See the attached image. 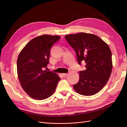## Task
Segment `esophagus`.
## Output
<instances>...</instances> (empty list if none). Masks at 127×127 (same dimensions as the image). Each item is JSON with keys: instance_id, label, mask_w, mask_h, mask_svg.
<instances>
[{"instance_id": "esophagus-1", "label": "esophagus", "mask_w": 127, "mask_h": 127, "mask_svg": "<svg viewBox=\"0 0 127 127\" xmlns=\"http://www.w3.org/2000/svg\"><path fill=\"white\" fill-rule=\"evenodd\" d=\"M68 75V73H64V74H62V75H63V77H66V76H67V75Z\"/></svg>"}]
</instances>
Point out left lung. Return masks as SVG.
I'll use <instances>...</instances> for the list:
<instances>
[{
    "instance_id": "8db88e82",
    "label": "left lung",
    "mask_w": 127,
    "mask_h": 127,
    "mask_svg": "<svg viewBox=\"0 0 127 127\" xmlns=\"http://www.w3.org/2000/svg\"><path fill=\"white\" fill-rule=\"evenodd\" d=\"M76 53L78 63L84 61L86 70L79 72V82L74 85L78 94L94 95L105 86L112 70V53L108 45L99 36L81 32L65 36Z\"/></svg>"
}]
</instances>
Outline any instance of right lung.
Returning a JSON list of instances; mask_svg holds the SVG:
<instances>
[{
	"mask_svg": "<svg viewBox=\"0 0 127 127\" xmlns=\"http://www.w3.org/2000/svg\"><path fill=\"white\" fill-rule=\"evenodd\" d=\"M61 38L44 34L31 39L20 52L17 61L19 81L32 98L43 100L55 92L60 78L56 73L43 70L49 63L52 45Z\"/></svg>",
	"mask_w": 127,
	"mask_h": 127,
	"instance_id": "add662e5",
	"label": "right lung"
}]
</instances>
